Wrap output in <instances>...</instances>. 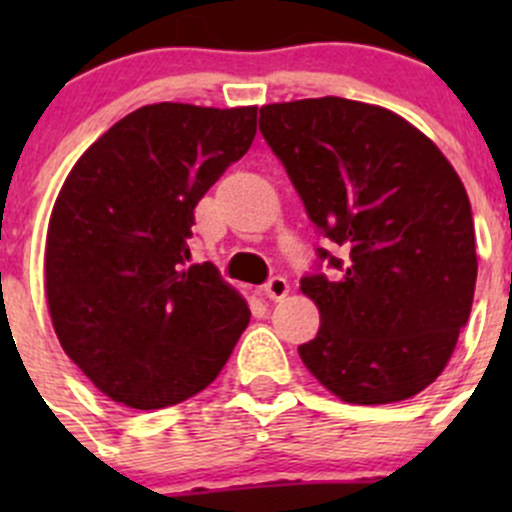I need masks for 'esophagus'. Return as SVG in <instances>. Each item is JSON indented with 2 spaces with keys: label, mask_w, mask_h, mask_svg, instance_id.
<instances>
[{
  "label": "esophagus",
  "mask_w": 512,
  "mask_h": 512,
  "mask_svg": "<svg viewBox=\"0 0 512 512\" xmlns=\"http://www.w3.org/2000/svg\"><path fill=\"white\" fill-rule=\"evenodd\" d=\"M262 292H265V297H270V299H282V297H287V292H289V285H287V280L285 277H270V280H267V285L262 287Z\"/></svg>",
  "instance_id": "34e87169"
}]
</instances>
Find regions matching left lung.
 I'll list each match as a JSON object with an SVG mask.
<instances>
[{"mask_svg":"<svg viewBox=\"0 0 512 512\" xmlns=\"http://www.w3.org/2000/svg\"><path fill=\"white\" fill-rule=\"evenodd\" d=\"M260 133L334 247H317L332 275L302 277L322 319L304 366L349 404L411 399L446 369L476 292L461 178L409 121L349 98L262 106Z\"/></svg>","mask_w":512,"mask_h":512,"instance_id":"1","label":"left lung"}]
</instances>
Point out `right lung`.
Here are the masks:
<instances>
[{
  "instance_id": "1",
  "label": "right lung",
  "mask_w": 512,
  "mask_h": 512,
  "mask_svg": "<svg viewBox=\"0 0 512 512\" xmlns=\"http://www.w3.org/2000/svg\"><path fill=\"white\" fill-rule=\"evenodd\" d=\"M255 133V106L153 103L71 168L46 232V299L64 352L108 399L143 411L190 399L250 324L210 262L188 265V240L195 205Z\"/></svg>"
}]
</instances>
